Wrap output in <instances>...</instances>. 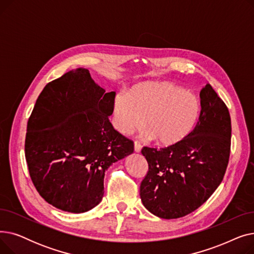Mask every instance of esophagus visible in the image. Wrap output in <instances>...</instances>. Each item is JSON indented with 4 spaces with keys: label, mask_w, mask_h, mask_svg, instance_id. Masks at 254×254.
I'll use <instances>...</instances> for the list:
<instances>
[{
    "label": "esophagus",
    "mask_w": 254,
    "mask_h": 254,
    "mask_svg": "<svg viewBox=\"0 0 254 254\" xmlns=\"http://www.w3.org/2000/svg\"><path fill=\"white\" fill-rule=\"evenodd\" d=\"M141 149H142V146L138 142H135L134 143V150H135V152H140Z\"/></svg>",
    "instance_id": "esophagus-1"
}]
</instances>
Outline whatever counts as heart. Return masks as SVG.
<instances>
[{"instance_id": "obj_1", "label": "heart", "mask_w": 254, "mask_h": 254, "mask_svg": "<svg viewBox=\"0 0 254 254\" xmlns=\"http://www.w3.org/2000/svg\"><path fill=\"white\" fill-rule=\"evenodd\" d=\"M199 114L197 97L167 81L137 84L128 93H116L112 103L113 126L118 132L129 135L145 125V137L162 146H173L190 136Z\"/></svg>"}]
</instances>
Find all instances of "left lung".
I'll return each mask as SVG.
<instances>
[{"mask_svg": "<svg viewBox=\"0 0 254 254\" xmlns=\"http://www.w3.org/2000/svg\"><path fill=\"white\" fill-rule=\"evenodd\" d=\"M199 99L201 114L190 136L166 148L142 149L148 172L140 185L141 201L159 218L183 217L202 206L228 167L232 135L228 107L210 84Z\"/></svg>", "mask_w": 254, "mask_h": 254, "instance_id": "obj_1", "label": "left lung"}]
</instances>
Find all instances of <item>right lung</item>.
Returning a JSON list of instances; mask_svg holds the SVG:
<instances>
[{
    "label": "right lung",
    "mask_w": 254,
    "mask_h": 254,
    "mask_svg": "<svg viewBox=\"0 0 254 254\" xmlns=\"http://www.w3.org/2000/svg\"><path fill=\"white\" fill-rule=\"evenodd\" d=\"M115 92H105L84 68L49 82L37 99L25 136V159L36 190L65 212L100 204L108 168L134 152L109 122Z\"/></svg>",
    "instance_id": "add662e5"
}]
</instances>
